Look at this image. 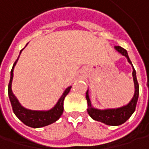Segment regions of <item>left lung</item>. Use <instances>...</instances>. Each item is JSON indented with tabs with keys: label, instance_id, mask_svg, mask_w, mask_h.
<instances>
[{
	"label": "left lung",
	"instance_id": "obj_1",
	"mask_svg": "<svg viewBox=\"0 0 149 149\" xmlns=\"http://www.w3.org/2000/svg\"><path fill=\"white\" fill-rule=\"evenodd\" d=\"M116 50L120 52L122 55L125 56L129 61L130 64L132 65L128 52L127 51L121 47V46H115ZM133 66V65H132ZM133 79H134V94L133 98L131 99V101L127 104L124 105L123 107L117 108V109H95L92 107L90 97H89V92L88 91H86V100H87V104H88V109H87V112L89 114V116L94 119L95 121H98L101 123H104L107 125H110V126H118L121 125L123 123H124L134 113L135 110V107L136 104L138 101V97H139V84L137 82V78H136V73H135V70H134V66H133Z\"/></svg>",
	"mask_w": 149,
	"mask_h": 149
}]
</instances>
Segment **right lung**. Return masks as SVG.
<instances>
[{
    "instance_id": "right-lung-1",
    "label": "right lung",
    "mask_w": 149,
    "mask_h": 149,
    "mask_svg": "<svg viewBox=\"0 0 149 149\" xmlns=\"http://www.w3.org/2000/svg\"><path fill=\"white\" fill-rule=\"evenodd\" d=\"M22 50L20 51L19 54L21 53ZM18 58L15 62L13 68L11 70L10 81L8 84V97H9V100L11 102L13 111L15 114V116L24 124H26V126L32 127V128H41V127H45V126L55 123L57 120L59 119V117L63 114L64 99L66 97V95L70 92L72 86L65 89V91H64L63 95L58 99L56 105L49 110H31V109H27L24 108L19 103L18 99L16 98V97L14 95V93L12 91V81H13V77H14V68L18 61Z\"/></svg>"
}]
</instances>
